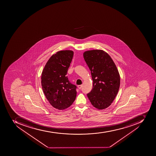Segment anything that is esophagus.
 I'll list each match as a JSON object with an SVG mask.
<instances>
[{"label":"esophagus","mask_w":156,"mask_h":156,"mask_svg":"<svg viewBox=\"0 0 156 156\" xmlns=\"http://www.w3.org/2000/svg\"><path fill=\"white\" fill-rule=\"evenodd\" d=\"M82 85H78L77 86V87H78V88H79L80 89L81 88V87H82Z\"/></svg>","instance_id":"1"}]
</instances>
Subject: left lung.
Segmentation results:
<instances>
[{"label": "left lung", "mask_w": 156, "mask_h": 156, "mask_svg": "<svg viewBox=\"0 0 156 156\" xmlns=\"http://www.w3.org/2000/svg\"><path fill=\"white\" fill-rule=\"evenodd\" d=\"M83 57L91 71L93 85L87 97L98 110L109 107L117 96L120 86V75L109 55L102 50L86 51Z\"/></svg>", "instance_id": "8db88e82"}]
</instances>
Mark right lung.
I'll list each match as a JSON object with an SVG mask.
<instances>
[{
    "label": "right lung",
    "instance_id": "obj_1",
    "mask_svg": "<svg viewBox=\"0 0 156 156\" xmlns=\"http://www.w3.org/2000/svg\"><path fill=\"white\" fill-rule=\"evenodd\" d=\"M74 51L63 50L53 55L47 62L41 77L44 94L53 107L64 110L70 107L76 96V86L67 76Z\"/></svg>",
    "mask_w": 156,
    "mask_h": 156
}]
</instances>
